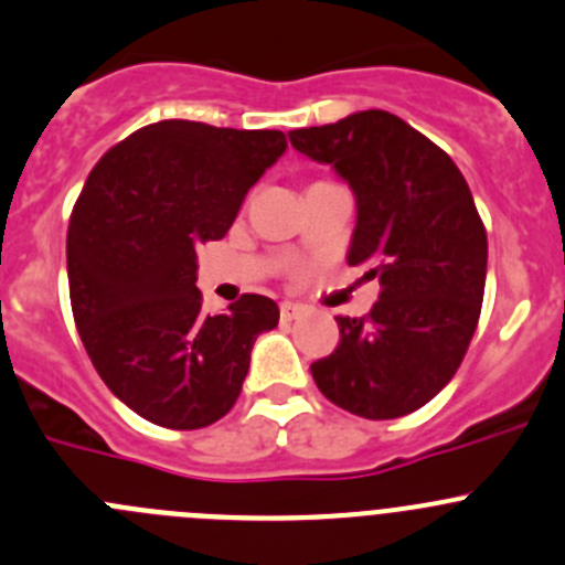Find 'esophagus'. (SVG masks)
I'll use <instances>...</instances> for the list:
<instances>
[{"mask_svg":"<svg viewBox=\"0 0 565 565\" xmlns=\"http://www.w3.org/2000/svg\"><path fill=\"white\" fill-rule=\"evenodd\" d=\"M303 306H298V303H281V320L284 322H292V320H298L300 315H303Z\"/></svg>","mask_w":565,"mask_h":565,"instance_id":"obj_1","label":"esophagus"}]
</instances>
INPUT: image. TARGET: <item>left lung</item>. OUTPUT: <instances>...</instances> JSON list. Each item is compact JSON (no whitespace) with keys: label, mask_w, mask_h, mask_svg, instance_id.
<instances>
[{"label":"left lung","mask_w":565,"mask_h":565,"mask_svg":"<svg viewBox=\"0 0 565 565\" xmlns=\"http://www.w3.org/2000/svg\"><path fill=\"white\" fill-rule=\"evenodd\" d=\"M355 195L348 265L381 284L366 317H337L339 344L311 364L317 388L364 419L434 399L478 328L489 239L467 179L428 137L386 109L289 131Z\"/></svg>","instance_id":"left-lung-1"}]
</instances>
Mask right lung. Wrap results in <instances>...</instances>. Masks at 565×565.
Segmentation results:
<instances>
[{"label": "right lung", "instance_id": "right-lung-1", "mask_svg": "<svg viewBox=\"0 0 565 565\" xmlns=\"http://www.w3.org/2000/svg\"><path fill=\"white\" fill-rule=\"evenodd\" d=\"M284 151L278 129L160 120L113 146L82 188L65 243L74 322L109 392L154 425L226 416L256 337L278 326L265 295L201 311L195 245L226 237Z\"/></svg>", "mask_w": 565, "mask_h": 565}]
</instances>
